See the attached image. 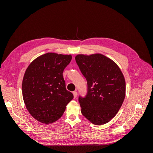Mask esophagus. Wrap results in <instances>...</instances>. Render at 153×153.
Listing matches in <instances>:
<instances>
[{"label":"esophagus","instance_id":"34e87169","mask_svg":"<svg viewBox=\"0 0 153 153\" xmlns=\"http://www.w3.org/2000/svg\"><path fill=\"white\" fill-rule=\"evenodd\" d=\"M73 96H74V98H76L77 96V92L75 91H73Z\"/></svg>","mask_w":153,"mask_h":153}]
</instances>
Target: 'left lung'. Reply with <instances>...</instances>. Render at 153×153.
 Returning a JSON list of instances; mask_svg holds the SVG:
<instances>
[{
  "mask_svg": "<svg viewBox=\"0 0 153 153\" xmlns=\"http://www.w3.org/2000/svg\"><path fill=\"white\" fill-rule=\"evenodd\" d=\"M75 61L87 84L86 95L78 97L82 115L94 124L108 123L118 112L125 98L126 84L121 69L99 53L78 55Z\"/></svg>",
  "mask_w": 153,
  "mask_h": 153,
  "instance_id": "1",
  "label": "left lung"
}]
</instances>
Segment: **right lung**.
Listing matches in <instances>:
<instances>
[{"label":"right lung","mask_w":153,"mask_h":153,"mask_svg":"<svg viewBox=\"0 0 153 153\" xmlns=\"http://www.w3.org/2000/svg\"><path fill=\"white\" fill-rule=\"evenodd\" d=\"M71 55L47 53L32 61L22 82V94L30 115L42 123L50 124L61 117L73 98L66 89L64 69Z\"/></svg>","instance_id":"obj_1"}]
</instances>
